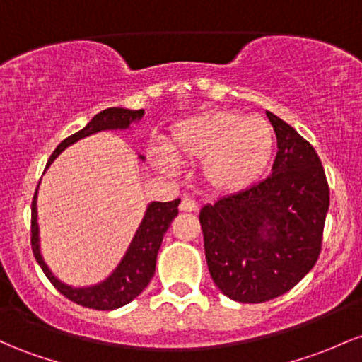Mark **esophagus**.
<instances>
[{"label": "esophagus", "instance_id": "obj_1", "mask_svg": "<svg viewBox=\"0 0 362 362\" xmlns=\"http://www.w3.org/2000/svg\"><path fill=\"white\" fill-rule=\"evenodd\" d=\"M180 209H182V211H196L197 202L194 199H190L189 196H185L184 199L180 201Z\"/></svg>", "mask_w": 362, "mask_h": 362}]
</instances>
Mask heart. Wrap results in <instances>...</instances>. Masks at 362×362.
<instances>
[{"label": "heart", "instance_id": "obj_1", "mask_svg": "<svg viewBox=\"0 0 362 362\" xmlns=\"http://www.w3.org/2000/svg\"><path fill=\"white\" fill-rule=\"evenodd\" d=\"M275 151L269 123L237 111H208L180 122L168 139V153L156 163L170 172L175 161L201 165L202 182L213 192L237 194L249 189L268 168Z\"/></svg>", "mask_w": 362, "mask_h": 362}]
</instances>
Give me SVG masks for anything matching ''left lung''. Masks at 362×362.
I'll return each mask as SVG.
<instances>
[{
  "mask_svg": "<svg viewBox=\"0 0 362 362\" xmlns=\"http://www.w3.org/2000/svg\"><path fill=\"white\" fill-rule=\"evenodd\" d=\"M266 115L278 144L272 175L199 213L213 281L226 297L247 304L275 299L311 272L329 206L315 148L272 111Z\"/></svg>",
  "mask_w": 362,
  "mask_h": 362,
  "instance_id": "left-lung-1",
  "label": "left lung"
}]
</instances>
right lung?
<instances>
[{
  "label": "right lung",
  "mask_w": 362,
  "mask_h": 362,
  "mask_svg": "<svg viewBox=\"0 0 362 362\" xmlns=\"http://www.w3.org/2000/svg\"><path fill=\"white\" fill-rule=\"evenodd\" d=\"M142 115H144V110H103L101 113H98L93 120L87 123L84 129L59 142L58 148L53 151L51 158L47 160L46 170L51 163L57 160L58 154L74 142L81 141V139L90 136V134L101 132V130L129 129L130 123L141 120ZM35 199H37V189H35L33 199V218H30V245H33L35 261H37L47 280L54 285V288L59 293H63L71 303L81 304L89 309H98V311H111V309L122 308V305L136 299L139 293L148 287L151 278L154 275V269H156V256L161 247L163 235L166 233L168 226L172 225L173 218L178 214V202H180V199L170 202H151L148 211L144 214V220L137 228L136 235L130 242V247L127 249L125 256H123L120 264L117 266V269L101 284L93 285V287L74 288L70 285L62 284L42 261L41 252H39V226Z\"/></svg>",
  "instance_id": "obj_1"
}]
</instances>
